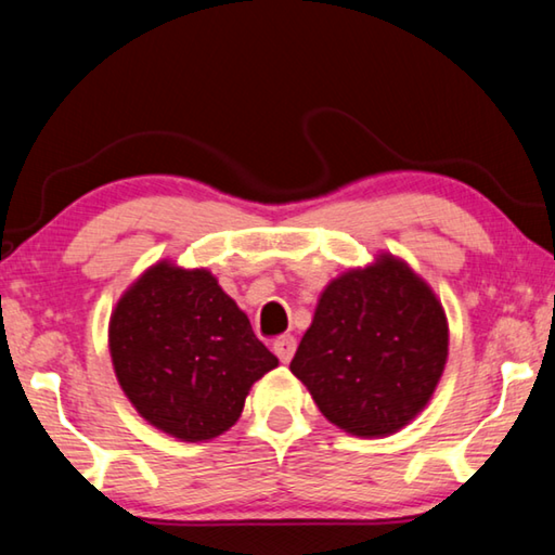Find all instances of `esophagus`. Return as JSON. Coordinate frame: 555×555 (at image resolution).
<instances>
[{"label": "esophagus", "instance_id": "34e87169", "mask_svg": "<svg viewBox=\"0 0 555 555\" xmlns=\"http://www.w3.org/2000/svg\"><path fill=\"white\" fill-rule=\"evenodd\" d=\"M274 352L284 364L291 362V357H294V352H296V340L291 335L279 337V340L274 343Z\"/></svg>", "mask_w": 555, "mask_h": 555}]
</instances>
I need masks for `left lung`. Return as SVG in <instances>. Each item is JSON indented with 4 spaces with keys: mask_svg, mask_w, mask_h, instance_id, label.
Instances as JSON below:
<instances>
[{
    "mask_svg": "<svg viewBox=\"0 0 555 555\" xmlns=\"http://www.w3.org/2000/svg\"><path fill=\"white\" fill-rule=\"evenodd\" d=\"M448 343L436 291L401 257L379 251L323 288L291 372L333 426L384 438L428 406Z\"/></svg>",
    "mask_w": 555,
    "mask_h": 555,
    "instance_id": "obj_1",
    "label": "left lung"
}]
</instances>
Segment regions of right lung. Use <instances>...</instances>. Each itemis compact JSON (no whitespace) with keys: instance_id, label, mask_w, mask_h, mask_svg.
I'll list each match as a JSON object with an SVG mask.
<instances>
[{"instance_id":"1","label":"right lung","mask_w":555,"mask_h":555,"mask_svg":"<svg viewBox=\"0 0 555 555\" xmlns=\"http://www.w3.org/2000/svg\"><path fill=\"white\" fill-rule=\"evenodd\" d=\"M107 345L131 406L183 443L230 430L251 384L279 367L218 276L171 259L144 269L119 296Z\"/></svg>"}]
</instances>
